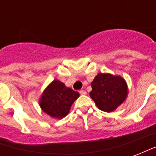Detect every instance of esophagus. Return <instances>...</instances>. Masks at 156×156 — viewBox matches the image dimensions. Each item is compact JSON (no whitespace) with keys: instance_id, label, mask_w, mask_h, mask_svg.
I'll list each match as a JSON object with an SVG mask.
<instances>
[{"instance_id":"1","label":"esophagus","mask_w":156,"mask_h":156,"mask_svg":"<svg viewBox=\"0 0 156 156\" xmlns=\"http://www.w3.org/2000/svg\"><path fill=\"white\" fill-rule=\"evenodd\" d=\"M79 94L81 95H85L87 94V92L85 91V90H80V91H79Z\"/></svg>"}]
</instances>
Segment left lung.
Segmentation results:
<instances>
[{
  "instance_id": "1",
  "label": "left lung",
  "mask_w": 156,
  "mask_h": 156,
  "mask_svg": "<svg viewBox=\"0 0 156 156\" xmlns=\"http://www.w3.org/2000/svg\"><path fill=\"white\" fill-rule=\"evenodd\" d=\"M91 87L90 97L102 111H115L127 98V83L119 75L100 73L93 80Z\"/></svg>"
}]
</instances>
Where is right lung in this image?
Masks as SVG:
<instances>
[{
	"mask_svg": "<svg viewBox=\"0 0 156 156\" xmlns=\"http://www.w3.org/2000/svg\"><path fill=\"white\" fill-rule=\"evenodd\" d=\"M79 97L78 92L55 79L42 92L39 105L41 110L51 118L61 119L70 111L72 105Z\"/></svg>",
	"mask_w": 156,
	"mask_h": 156,
	"instance_id": "right-lung-1",
	"label": "right lung"
}]
</instances>
